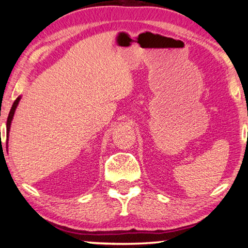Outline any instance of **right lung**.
I'll use <instances>...</instances> for the list:
<instances>
[{"label": "right lung", "mask_w": 248, "mask_h": 248, "mask_svg": "<svg viewBox=\"0 0 248 248\" xmlns=\"http://www.w3.org/2000/svg\"><path fill=\"white\" fill-rule=\"evenodd\" d=\"M21 97L16 98V100L14 101L12 108L10 110V113H9V117H7V121H6V136L9 137V131H10V127H11V123H12V119H13V116H14V112H16V109L18 105V101H20ZM7 140V139H6Z\"/></svg>", "instance_id": "add662e5"}]
</instances>
